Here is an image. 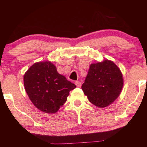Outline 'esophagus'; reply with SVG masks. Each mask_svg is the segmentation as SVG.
I'll return each mask as SVG.
<instances>
[{
  "mask_svg": "<svg viewBox=\"0 0 147 147\" xmlns=\"http://www.w3.org/2000/svg\"><path fill=\"white\" fill-rule=\"evenodd\" d=\"M75 84L76 86H77V87H79V88L81 87V86H82V83L79 81H76L75 82Z\"/></svg>",
  "mask_w": 147,
  "mask_h": 147,
  "instance_id": "esophagus-1",
  "label": "esophagus"
}]
</instances>
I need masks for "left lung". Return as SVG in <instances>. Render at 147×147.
<instances>
[{"mask_svg":"<svg viewBox=\"0 0 147 147\" xmlns=\"http://www.w3.org/2000/svg\"><path fill=\"white\" fill-rule=\"evenodd\" d=\"M123 83L118 66L106 59L90 65L82 89L92 104L98 108H105L119 96Z\"/></svg>","mask_w":147,"mask_h":147,"instance_id":"1","label":"left lung"}]
</instances>
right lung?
<instances>
[{"label": "right lung", "instance_id": "add662e5", "mask_svg": "<svg viewBox=\"0 0 147 147\" xmlns=\"http://www.w3.org/2000/svg\"><path fill=\"white\" fill-rule=\"evenodd\" d=\"M23 80L32 103L48 114L56 113L65 104L69 92L76 88L58 73L55 65L50 61L34 63L26 71Z\"/></svg>", "mask_w": 147, "mask_h": 147}]
</instances>
